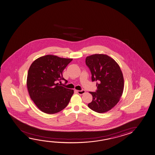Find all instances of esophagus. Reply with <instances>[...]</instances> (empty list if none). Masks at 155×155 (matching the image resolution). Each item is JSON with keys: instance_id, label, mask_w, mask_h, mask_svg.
I'll return each instance as SVG.
<instances>
[{"instance_id": "esophagus-1", "label": "esophagus", "mask_w": 155, "mask_h": 155, "mask_svg": "<svg viewBox=\"0 0 155 155\" xmlns=\"http://www.w3.org/2000/svg\"><path fill=\"white\" fill-rule=\"evenodd\" d=\"M77 93H78L79 94H83L84 93H85V91L82 90L81 91H77Z\"/></svg>"}]
</instances>
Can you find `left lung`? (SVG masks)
<instances>
[{"label": "left lung", "mask_w": 155, "mask_h": 155, "mask_svg": "<svg viewBox=\"0 0 155 155\" xmlns=\"http://www.w3.org/2000/svg\"><path fill=\"white\" fill-rule=\"evenodd\" d=\"M86 64L92 74V81H97V90L90 92L93 100L88 107L101 113L111 110L119 101L124 88L123 74L119 65L111 57L104 54L87 56Z\"/></svg>", "instance_id": "8db88e82"}]
</instances>
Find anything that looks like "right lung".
<instances>
[{
    "mask_svg": "<svg viewBox=\"0 0 155 155\" xmlns=\"http://www.w3.org/2000/svg\"><path fill=\"white\" fill-rule=\"evenodd\" d=\"M72 59L46 55L34 61L29 68L27 86L31 100L42 112L55 114L68 105L74 90L61 86L65 80L62 72Z\"/></svg>",
    "mask_w": 155,
    "mask_h": 155,
    "instance_id": "right-lung-1",
    "label": "right lung"
}]
</instances>
